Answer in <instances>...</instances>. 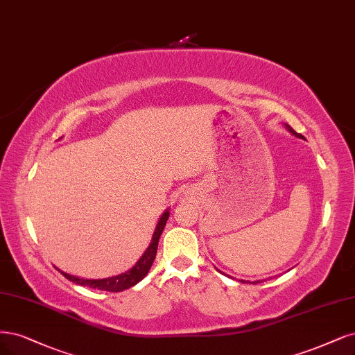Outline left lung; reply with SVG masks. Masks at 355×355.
<instances>
[{"mask_svg":"<svg viewBox=\"0 0 355 355\" xmlns=\"http://www.w3.org/2000/svg\"><path fill=\"white\" fill-rule=\"evenodd\" d=\"M286 128L289 129V132H292V133H294V135H295V137H298V138H304V137L301 135V133H297V132H295L294 129H292V128H289V126H286ZM257 282H260V280H257ZM257 282H255V284H257Z\"/></svg>","mask_w":355,"mask_h":355,"instance_id":"1","label":"left lung"}]
</instances>
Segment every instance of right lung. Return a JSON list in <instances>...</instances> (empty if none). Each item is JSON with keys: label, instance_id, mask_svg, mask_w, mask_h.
<instances>
[{"label": "right lung", "instance_id": "obj_1", "mask_svg": "<svg viewBox=\"0 0 355 355\" xmlns=\"http://www.w3.org/2000/svg\"><path fill=\"white\" fill-rule=\"evenodd\" d=\"M168 211H166L160 220H158L155 232L153 235V241L150 243V247L146 248V251L144 252V255L138 260V263L133 266L129 272L121 273L119 276H113V277H107V279H82V277H76L67 275L64 272H61L66 279L71 280L73 284H78L80 286H88V288H95L100 291H108V292H120L132 288L133 285H137L138 282L146 276V273L150 272V268L153 266V261L155 259L157 254V248H158V239H160L166 222L168 218Z\"/></svg>", "mask_w": 355, "mask_h": 355}]
</instances>
